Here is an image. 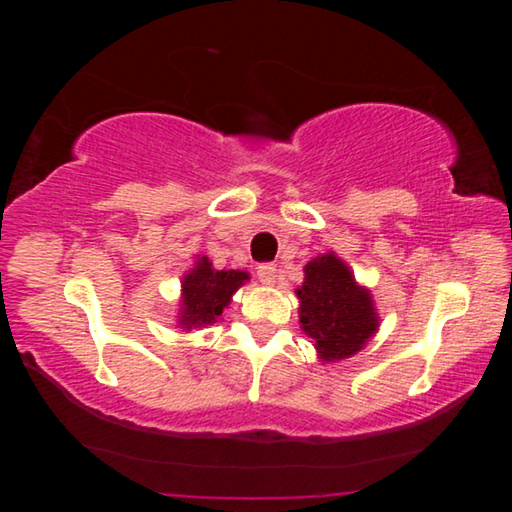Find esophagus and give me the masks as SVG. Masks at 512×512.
Listing matches in <instances>:
<instances>
[{
  "instance_id": "1",
  "label": "esophagus",
  "mask_w": 512,
  "mask_h": 512,
  "mask_svg": "<svg viewBox=\"0 0 512 512\" xmlns=\"http://www.w3.org/2000/svg\"><path fill=\"white\" fill-rule=\"evenodd\" d=\"M257 277L264 284H273L277 280V266L275 264H259L257 266Z\"/></svg>"
}]
</instances>
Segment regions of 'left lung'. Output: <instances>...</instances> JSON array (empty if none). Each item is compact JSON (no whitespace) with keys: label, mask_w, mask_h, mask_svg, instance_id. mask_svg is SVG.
I'll return each mask as SVG.
<instances>
[{"label":"left lung","mask_w":512,"mask_h":512,"mask_svg":"<svg viewBox=\"0 0 512 512\" xmlns=\"http://www.w3.org/2000/svg\"><path fill=\"white\" fill-rule=\"evenodd\" d=\"M296 296L300 329L314 341L320 363L354 357L377 334L379 314L370 289L354 280L350 266L336 253L307 262Z\"/></svg>","instance_id":"left-lung-1"}]
</instances>
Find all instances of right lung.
I'll return each instance as SVG.
<instances>
[{
	"label": "right lung",
	"instance_id": "right-lung-1",
	"mask_svg": "<svg viewBox=\"0 0 512 512\" xmlns=\"http://www.w3.org/2000/svg\"><path fill=\"white\" fill-rule=\"evenodd\" d=\"M250 280V273L230 268L216 271L207 255H196L194 266L180 280L176 325L185 332L216 323L232 296Z\"/></svg>",
	"mask_w": 512,
	"mask_h": 512
}]
</instances>
